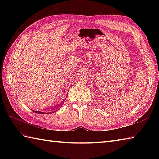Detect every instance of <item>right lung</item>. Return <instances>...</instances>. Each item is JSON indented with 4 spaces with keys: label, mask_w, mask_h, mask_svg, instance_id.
<instances>
[{
    "label": "right lung",
    "mask_w": 159,
    "mask_h": 159,
    "mask_svg": "<svg viewBox=\"0 0 159 159\" xmlns=\"http://www.w3.org/2000/svg\"><path fill=\"white\" fill-rule=\"evenodd\" d=\"M64 101V100H63ZM63 102L61 103V104H59V105H56L55 107H54L53 108H54V109H51L52 110V111L51 112H42V111H33V112H35V113H39V114H44V113H55V111H57V109H59V108L60 107H61L62 105H63Z\"/></svg>",
    "instance_id": "1"
}]
</instances>
